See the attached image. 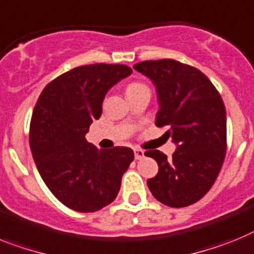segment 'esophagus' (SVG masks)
<instances>
[{"label": "esophagus", "mask_w": 254, "mask_h": 254, "mask_svg": "<svg viewBox=\"0 0 254 254\" xmlns=\"http://www.w3.org/2000/svg\"><path fill=\"white\" fill-rule=\"evenodd\" d=\"M134 156H135V160H142L144 157V151L139 148H135L134 149Z\"/></svg>", "instance_id": "34e87169"}]
</instances>
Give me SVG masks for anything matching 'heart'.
<instances>
[{"label": "heart", "instance_id": "heart-1", "mask_svg": "<svg viewBox=\"0 0 254 254\" xmlns=\"http://www.w3.org/2000/svg\"><path fill=\"white\" fill-rule=\"evenodd\" d=\"M139 88H145V85L142 84V83H136V81H134V83H130V84L127 85V92H130V90L134 89H139Z\"/></svg>", "mask_w": 254, "mask_h": 254}]
</instances>
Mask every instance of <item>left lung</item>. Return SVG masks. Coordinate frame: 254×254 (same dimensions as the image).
Listing matches in <instances>:
<instances>
[{
    "mask_svg": "<svg viewBox=\"0 0 254 254\" xmlns=\"http://www.w3.org/2000/svg\"><path fill=\"white\" fill-rule=\"evenodd\" d=\"M133 67L156 85V127H169L166 135L178 145L173 158L157 149L145 152L158 164L157 175L147 185L161 203L190 206L211 189L224 164L226 110L221 96L200 70L176 60L142 61Z\"/></svg>",
    "mask_w": 254,
    "mask_h": 254,
    "instance_id": "1",
    "label": "left lung"
}]
</instances>
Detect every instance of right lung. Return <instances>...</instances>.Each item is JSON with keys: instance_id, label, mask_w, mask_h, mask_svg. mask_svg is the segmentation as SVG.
<instances>
[{"instance_id": "1", "label": "right lung", "mask_w": 254, "mask_h": 254, "mask_svg": "<svg viewBox=\"0 0 254 254\" xmlns=\"http://www.w3.org/2000/svg\"><path fill=\"white\" fill-rule=\"evenodd\" d=\"M133 70L121 64L75 67L48 83L30 120L29 143L42 179L66 207L96 212L114 202L134 160L127 147L98 149L85 139L107 90Z\"/></svg>"}]
</instances>
